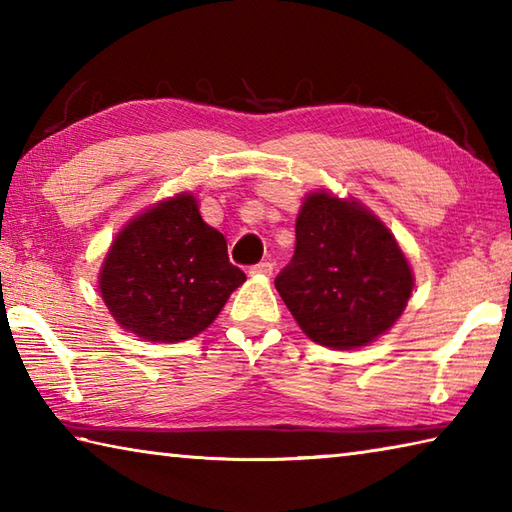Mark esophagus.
I'll return each mask as SVG.
<instances>
[{
  "label": "esophagus",
  "instance_id": "obj_1",
  "mask_svg": "<svg viewBox=\"0 0 512 512\" xmlns=\"http://www.w3.org/2000/svg\"><path fill=\"white\" fill-rule=\"evenodd\" d=\"M250 273H253V275H271L273 264L271 262H259L255 266H250Z\"/></svg>",
  "mask_w": 512,
  "mask_h": 512
}]
</instances>
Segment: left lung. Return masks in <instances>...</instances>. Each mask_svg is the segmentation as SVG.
Returning a JSON list of instances; mask_svg holds the SVG:
<instances>
[{"label":"left lung","mask_w":512,"mask_h":512,"mask_svg":"<svg viewBox=\"0 0 512 512\" xmlns=\"http://www.w3.org/2000/svg\"><path fill=\"white\" fill-rule=\"evenodd\" d=\"M410 264L380 221L353 201L315 192L295 224V253L275 288L313 342L362 347L385 333L412 293Z\"/></svg>","instance_id":"1"}]
</instances>
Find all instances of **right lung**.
<instances>
[{
	"label": "right lung",
	"instance_id": "1",
	"mask_svg": "<svg viewBox=\"0 0 512 512\" xmlns=\"http://www.w3.org/2000/svg\"><path fill=\"white\" fill-rule=\"evenodd\" d=\"M244 280L224 235L201 219L194 197L179 194L123 228L102 264L100 293L123 329L181 342L206 329Z\"/></svg>",
	"mask_w": 512,
	"mask_h": 512
}]
</instances>
